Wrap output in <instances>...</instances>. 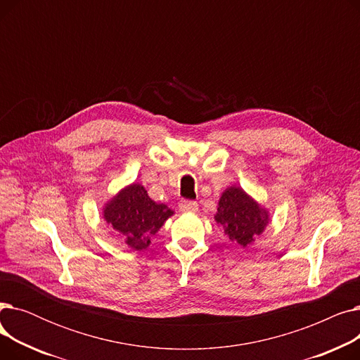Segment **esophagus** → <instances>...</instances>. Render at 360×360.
Returning <instances> with one entry per match:
<instances>
[{
  "label": "esophagus",
  "instance_id": "obj_1",
  "mask_svg": "<svg viewBox=\"0 0 360 360\" xmlns=\"http://www.w3.org/2000/svg\"><path fill=\"white\" fill-rule=\"evenodd\" d=\"M179 210L181 212H197L198 204H197V201H193V200H181Z\"/></svg>",
  "mask_w": 360,
  "mask_h": 360
}]
</instances>
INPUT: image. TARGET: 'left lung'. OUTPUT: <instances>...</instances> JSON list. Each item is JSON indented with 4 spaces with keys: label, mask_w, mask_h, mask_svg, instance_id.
Masks as SVG:
<instances>
[{
    "label": "left lung",
    "mask_w": 360,
    "mask_h": 360,
    "mask_svg": "<svg viewBox=\"0 0 360 360\" xmlns=\"http://www.w3.org/2000/svg\"><path fill=\"white\" fill-rule=\"evenodd\" d=\"M267 214L240 188L231 186L219 201L216 220L232 242L250 245L267 224Z\"/></svg>",
    "instance_id": "left-lung-1"
}]
</instances>
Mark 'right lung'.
<instances>
[{"label": "right lung", "mask_w": 360, "mask_h": 360, "mask_svg": "<svg viewBox=\"0 0 360 360\" xmlns=\"http://www.w3.org/2000/svg\"><path fill=\"white\" fill-rule=\"evenodd\" d=\"M174 212L147 195L141 185L132 184L113 198L105 209V219L134 250H146L165 220Z\"/></svg>", "instance_id": "obj_1"}]
</instances>
